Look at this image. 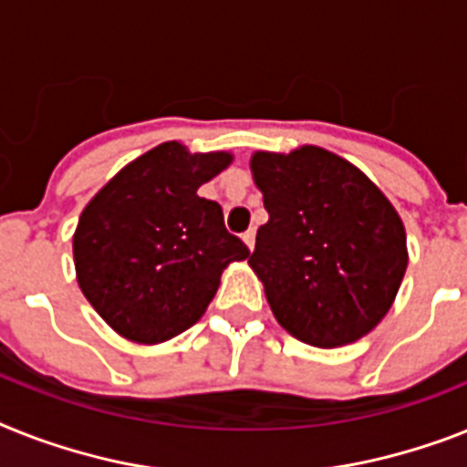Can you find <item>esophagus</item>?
<instances>
[{
    "instance_id": "34e87169",
    "label": "esophagus",
    "mask_w": 467,
    "mask_h": 467,
    "mask_svg": "<svg viewBox=\"0 0 467 467\" xmlns=\"http://www.w3.org/2000/svg\"><path fill=\"white\" fill-rule=\"evenodd\" d=\"M243 241H245V245H248L250 250L255 248V231H253V229L245 231V234H243Z\"/></svg>"
}]
</instances>
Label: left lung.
<instances>
[{
  "label": "left lung",
  "instance_id": "obj_1",
  "mask_svg": "<svg viewBox=\"0 0 467 467\" xmlns=\"http://www.w3.org/2000/svg\"><path fill=\"white\" fill-rule=\"evenodd\" d=\"M267 224L250 267L279 325L317 348L375 329L406 275V231L379 188L322 148L250 161Z\"/></svg>",
  "mask_w": 467,
  "mask_h": 467
}]
</instances>
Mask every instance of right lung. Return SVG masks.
I'll use <instances>...</instances> for the list:
<instances>
[{
    "label": "right lung",
    "instance_id": "add662e5",
    "mask_svg": "<svg viewBox=\"0 0 467 467\" xmlns=\"http://www.w3.org/2000/svg\"><path fill=\"white\" fill-rule=\"evenodd\" d=\"M231 155H191L161 142L114 176L83 210L73 236L80 291L102 319L138 344H160L202 317L229 262L248 245L198 188Z\"/></svg>",
    "mask_w": 467,
    "mask_h": 467
}]
</instances>
